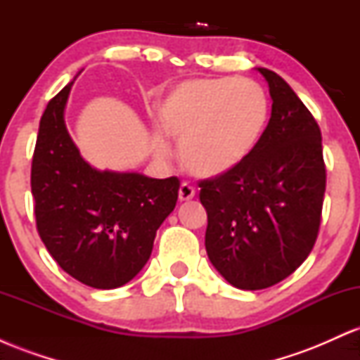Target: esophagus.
Instances as JSON below:
<instances>
[{
	"mask_svg": "<svg viewBox=\"0 0 360 360\" xmlns=\"http://www.w3.org/2000/svg\"><path fill=\"white\" fill-rule=\"evenodd\" d=\"M194 194H196V191H194V188L191 184L188 183H183L179 186V200L181 201H188V200H193Z\"/></svg>",
	"mask_w": 360,
	"mask_h": 360,
	"instance_id": "1",
	"label": "esophagus"
}]
</instances>
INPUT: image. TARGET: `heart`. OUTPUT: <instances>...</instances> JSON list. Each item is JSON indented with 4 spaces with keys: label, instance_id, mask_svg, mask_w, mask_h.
Segmentation results:
<instances>
[{
    "label": "heart",
    "instance_id": "1",
    "mask_svg": "<svg viewBox=\"0 0 360 360\" xmlns=\"http://www.w3.org/2000/svg\"><path fill=\"white\" fill-rule=\"evenodd\" d=\"M160 127L179 143L194 176L220 177L237 169L257 146L269 101L252 79L198 77L169 91L157 105Z\"/></svg>",
    "mask_w": 360,
    "mask_h": 360
}]
</instances>
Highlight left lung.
<instances>
[{
    "mask_svg": "<svg viewBox=\"0 0 360 360\" xmlns=\"http://www.w3.org/2000/svg\"><path fill=\"white\" fill-rule=\"evenodd\" d=\"M257 71L272 98L266 130L237 169L200 181L206 254L232 286L249 291L274 286L304 262L320 230L326 186L316 120L283 77Z\"/></svg>",
    "mask_w": 360,
    "mask_h": 360,
    "instance_id": "obj_1",
    "label": "left lung"
}]
</instances>
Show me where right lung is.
I'll return each instance as SVG.
<instances>
[{"label":"right lung","instance_id":"1","mask_svg":"<svg viewBox=\"0 0 360 360\" xmlns=\"http://www.w3.org/2000/svg\"><path fill=\"white\" fill-rule=\"evenodd\" d=\"M71 86L49 101L40 120L30 181L37 230L74 279L120 288L150 257L157 229L176 206L179 179L91 167L64 123Z\"/></svg>","mask_w":360,"mask_h":360}]
</instances>
